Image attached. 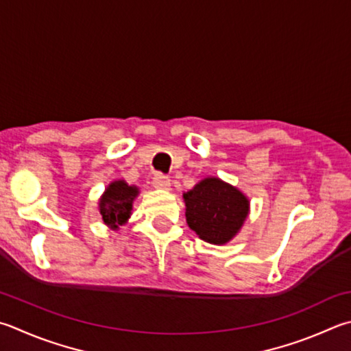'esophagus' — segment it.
<instances>
[{
    "label": "esophagus",
    "instance_id": "1",
    "mask_svg": "<svg viewBox=\"0 0 351 351\" xmlns=\"http://www.w3.org/2000/svg\"><path fill=\"white\" fill-rule=\"evenodd\" d=\"M152 184H154L155 189H161V190H167L170 187V180L167 176H164L162 173H156L154 176V181H152Z\"/></svg>",
    "mask_w": 351,
    "mask_h": 351
}]
</instances>
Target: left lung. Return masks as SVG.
<instances>
[{"mask_svg":"<svg viewBox=\"0 0 351 351\" xmlns=\"http://www.w3.org/2000/svg\"><path fill=\"white\" fill-rule=\"evenodd\" d=\"M189 227L215 245L234 238L250 210L247 196L219 178H204L182 195Z\"/></svg>","mask_w":351,"mask_h":351,"instance_id":"8db88e82","label":"left lung"}]
</instances>
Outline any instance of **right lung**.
Masks as SVG:
<instances>
[{"label":"right lung","instance_id":"1","mask_svg":"<svg viewBox=\"0 0 351 351\" xmlns=\"http://www.w3.org/2000/svg\"><path fill=\"white\" fill-rule=\"evenodd\" d=\"M139 190L135 186H129L125 181H113L106 189L104 195L99 199V213L103 216L106 226L112 230H118L130 218L133 201L138 196Z\"/></svg>","mask_w":351,"mask_h":351}]
</instances>
